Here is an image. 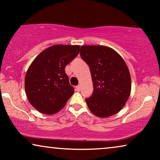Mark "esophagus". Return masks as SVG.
Listing matches in <instances>:
<instances>
[{"mask_svg":"<svg viewBox=\"0 0 160 160\" xmlns=\"http://www.w3.org/2000/svg\"><path fill=\"white\" fill-rule=\"evenodd\" d=\"M76 90L77 92L80 91V86H79V85H78V86L76 87Z\"/></svg>","mask_w":160,"mask_h":160,"instance_id":"1","label":"esophagus"}]
</instances>
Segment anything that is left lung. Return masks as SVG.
Wrapping results in <instances>:
<instances>
[{
	"mask_svg": "<svg viewBox=\"0 0 160 160\" xmlns=\"http://www.w3.org/2000/svg\"><path fill=\"white\" fill-rule=\"evenodd\" d=\"M80 55L89 65L93 82L92 95L85 99L89 110L101 118L116 114L130 95L131 78L125 62L106 46H82Z\"/></svg>",
	"mask_w": 160,
	"mask_h": 160,
	"instance_id": "8db88e82",
	"label": "left lung"
}]
</instances>
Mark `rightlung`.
<instances>
[{"label":"right lung","instance_id":"1","mask_svg":"<svg viewBox=\"0 0 160 160\" xmlns=\"http://www.w3.org/2000/svg\"><path fill=\"white\" fill-rule=\"evenodd\" d=\"M78 45L52 46L32 61L25 79L28 101L45 114L60 111L74 92L70 84L65 66L79 53Z\"/></svg>","mask_w":160,"mask_h":160}]
</instances>
